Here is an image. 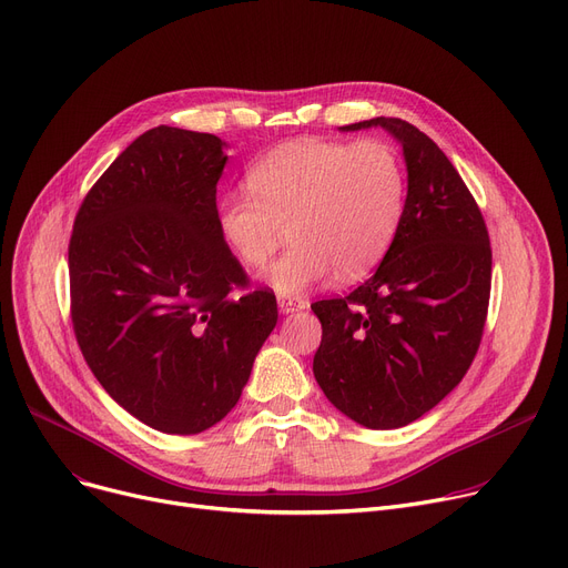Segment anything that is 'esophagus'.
I'll return each mask as SVG.
<instances>
[{
  "label": "esophagus",
  "instance_id": "esophagus-1",
  "mask_svg": "<svg viewBox=\"0 0 568 568\" xmlns=\"http://www.w3.org/2000/svg\"><path fill=\"white\" fill-rule=\"evenodd\" d=\"M278 308H281V313H296V311L308 308V302H304V300H290V296H281Z\"/></svg>",
  "mask_w": 568,
  "mask_h": 568
}]
</instances>
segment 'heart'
Instances as JSON below:
<instances>
[{
    "instance_id": "1",
    "label": "heart",
    "mask_w": 568,
    "mask_h": 568,
    "mask_svg": "<svg viewBox=\"0 0 568 568\" xmlns=\"http://www.w3.org/2000/svg\"><path fill=\"white\" fill-rule=\"evenodd\" d=\"M248 193L219 202L225 246L248 268L268 266L266 285L304 294L329 281L362 278L392 248L405 214L407 176L398 149L379 138L281 144L248 170Z\"/></svg>"
}]
</instances>
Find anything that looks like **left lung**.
<instances>
[{
    "label": "left lung",
    "instance_id": "left-lung-1",
    "mask_svg": "<svg viewBox=\"0 0 568 568\" xmlns=\"http://www.w3.org/2000/svg\"><path fill=\"white\" fill-rule=\"evenodd\" d=\"M382 126L407 163L405 214L377 272L311 308L322 322L313 373L356 424L400 428L452 394L479 352L490 302L493 251L479 204L442 149L398 116Z\"/></svg>",
    "mask_w": 568,
    "mask_h": 568
}]
</instances>
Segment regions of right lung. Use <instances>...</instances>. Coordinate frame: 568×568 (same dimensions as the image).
<instances>
[{
	"instance_id": "1",
	"label": "right lung",
	"mask_w": 568,
	"mask_h": 568,
	"mask_svg": "<svg viewBox=\"0 0 568 568\" xmlns=\"http://www.w3.org/2000/svg\"><path fill=\"white\" fill-rule=\"evenodd\" d=\"M221 138L156 126L84 195L69 242L87 366L149 428L195 435L236 405L278 320L216 225Z\"/></svg>"
}]
</instances>
